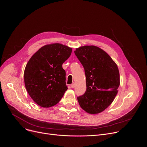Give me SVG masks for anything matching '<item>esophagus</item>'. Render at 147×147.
I'll list each match as a JSON object with an SVG mask.
<instances>
[{
	"label": "esophagus",
	"instance_id": "obj_1",
	"mask_svg": "<svg viewBox=\"0 0 147 147\" xmlns=\"http://www.w3.org/2000/svg\"><path fill=\"white\" fill-rule=\"evenodd\" d=\"M70 87H71V88H74V87H75V83H73V84H71V86H70Z\"/></svg>",
	"mask_w": 147,
	"mask_h": 147
}]
</instances>
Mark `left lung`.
Here are the masks:
<instances>
[{
    "label": "left lung",
    "instance_id": "obj_1",
    "mask_svg": "<svg viewBox=\"0 0 147 147\" xmlns=\"http://www.w3.org/2000/svg\"><path fill=\"white\" fill-rule=\"evenodd\" d=\"M74 53L84 67L87 90L77 97L81 108L90 114L105 110L116 97L120 86L117 66L111 56L94 45L76 48Z\"/></svg>",
    "mask_w": 147,
    "mask_h": 147
}]
</instances>
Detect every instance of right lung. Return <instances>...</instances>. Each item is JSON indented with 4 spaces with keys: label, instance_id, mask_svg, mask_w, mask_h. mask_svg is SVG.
Listing matches in <instances>:
<instances>
[{
    "label": "right lung",
    "instance_id": "add662e5",
    "mask_svg": "<svg viewBox=\"0 0 147 147\" xmlns=\"http://www.w3.org/2000/svg\"><path fill=\"white\" fill-rule=\"evenodd\" d=\"M71 52V48L64 45L48 44L41 47L28 61L24 73L25 86L39 106H55L68 89L62 65Z\"/></svg>",
    "mask_w": 147,
    "mask_h": 147
}]
</instances>
